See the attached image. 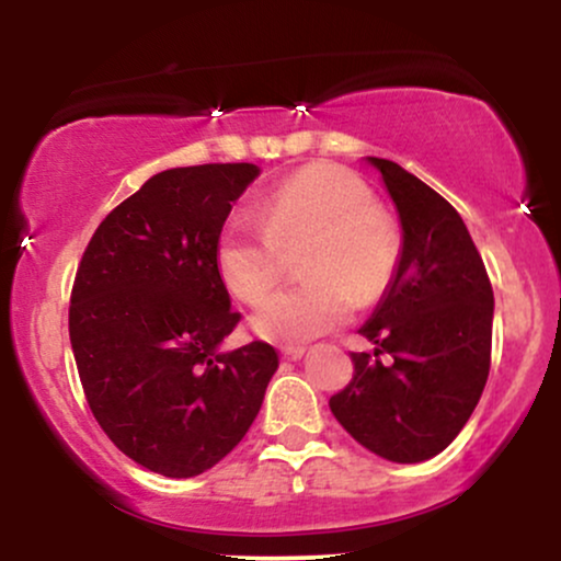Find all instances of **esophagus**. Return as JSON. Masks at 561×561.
<instances>
[{
  "label": "esophagus",
  "instance_id": "1",
  "mask_svg": "<svg viewBox=\"0 0 561 561\" xmlns=\"http://www.w3.org/2000/svg\"><path fill=\"white\" fill-rule=\"evenodd\" d=\"M302 353H306V347L302 345L282 347V358H287V362H298V358H302Z\"/></svg>",
  "mask_w": 561,
  "mask_h": 561
}]
</instances>
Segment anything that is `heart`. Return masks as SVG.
Wrapping results in <instances>:
<instances>
[{"instance_id": "heart-1", "label": "heart", "mask_w": 561, "mask_h": 561, "mask_svg": "<svg viewBox=\"0 0 561 561\" xmlns=\"http://www.w3.org/2000/svg\"><path fill=\"white\" fill-rule=\"evenodd\" d=\"M298 248H306L298 272L308 279L276 293L250 319L255 334L279 345L308 343L351 319L356 302L377 300L401 242L362 176L308 165L263 199L259 218H229L216 266L234 298L261 302L285 272L282 253Z\"/></svg>"}]
</instances>
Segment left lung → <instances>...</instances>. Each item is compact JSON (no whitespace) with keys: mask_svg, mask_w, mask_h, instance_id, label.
I'll return each mask as SVG.
<instances>
[{"mask_svg":"<svg viewBox=\"0 0 561 561\" xmlns=\"http://www.w3.org/2000/svg\"><path fill=\"white\" fill-rule=\"evenodd\" d=\"M379 171L401 221V253L362 327L351 385L330 409L353 440L396 465L433 459L461 433L491 369L493 289L454 205L385 158ZM382 352L390 363L378 358Z\"/></svg>","mask_w":561,"mask_h":561,"instance_id":"left-lung-1","label":"left lung"}]
</instances>
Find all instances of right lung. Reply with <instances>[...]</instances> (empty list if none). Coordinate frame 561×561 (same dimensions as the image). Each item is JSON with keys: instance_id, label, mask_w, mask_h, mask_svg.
<instances>
[{"instance_id": "right-lung-1", "label": "right lung", "mask_w": 561, "mask_h": 561, "mask_svg": "<svg viewBox=\"0 0 561 561\" xmlns=\"http://www.w3.org/2000/svg\"><path fill=\"white\" fill-rule=\"evenodd\" d=\"M253 163L147 179L89 240L70 295V345L89 409L128 459L165 478L208 472L242 440L279 356L221 351L240 321L216 266Z\"/></svg>"}]
</instances>
